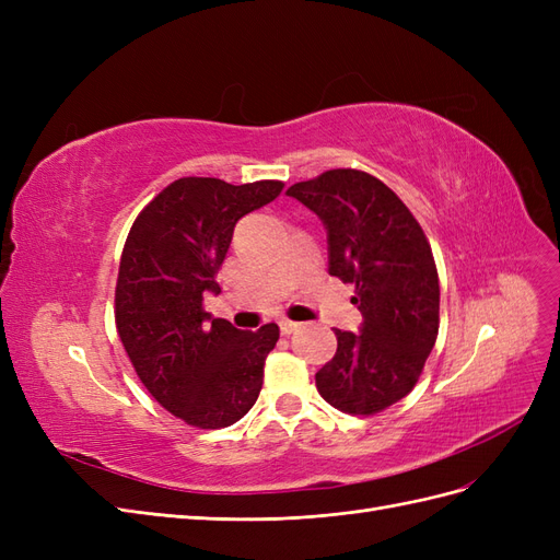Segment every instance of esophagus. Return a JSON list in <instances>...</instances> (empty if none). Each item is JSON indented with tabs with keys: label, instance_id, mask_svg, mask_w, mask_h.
<instances>
[{
	"label": "esophagus",
	"instance_id": "1",
	"mask_svg": "<svg viewBox=\"0 0 560 560\" xmlns=\"http://www.w3.org/2000/svg\"><path fill=\"white\" fill-rule=\"evenodd\" d=\"M296 329H301V322H292V319H280V331H282L284 336L294 334Z\"/></svg>",
	"mask_w": 560,
	"mask_h": 560
}]
</instances>
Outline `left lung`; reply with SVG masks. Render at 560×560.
I'll use <instances>...</instances> for the list:
<instances>
[{
    "mask_svg": "<svg viewBox=\"0 0 560 560\" xmlns=\"http://www.w3.org/2000/svg\"><path fill=\"white\" fill-rule=\"evenodd\" d=\"M327 229L329 273L354 284L360 334L336 329V354L315 374L322 399L374 416L416 387L439 334V276L411 210L374 175L336 167L287 189Z\"/></svg>",
    "mask_w": 560,
    "mask_h": 560,
    "instance_id": "obj_1",
    "label": "left lung"
}]
</instances>
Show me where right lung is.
Masks as SVG:
<instances>
[{"label":"right lung","instance_id":"1","mask_svg":"<svg viewBox=\"0 0 560 560\" xmlns=\"http://www.w3.org/2000/svg\"><path fill=\"white\" fill-rule=\"evenodd\" d=\"M282 186L182 177L132 222L116 280V331L149 395L186 425L229 428L261 393L278 325L241 331L206 313L202 296L219 292L238 219L276 200Z\"/></svg>","mask_w":560,"mask_h":560}]
</instances>
